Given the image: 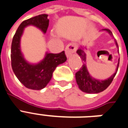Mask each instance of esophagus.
Segmentation results:
<instances>
[{"label":"esophagus","instance_id":"esophagus-1","mask_svg":"<svg viewBox=\"0 0 128 128\" xmlns=\"http://www.w3.org/2000/svg\"><path fill=\"white\" fill-rule=\"evenodd\" d=\"M76 45L74 43H70L68 45L66 46L65 51H66V56L69 57L70 56H71L72 54L76 52Z\"/></svg>","mask_w":128,"mask_h":128}]
</instances>
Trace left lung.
Listing matches in <instances>:
<instances>
[{
	"label": "left lung",
	"instance_id": "left-lung-1",
	"mask_svg": "<svg viewBox=\"0 0 128 128\" xmlns=\"http://www.w3.org/2000/svg\"><path fill=\"white\" fill-rule=\"evenodd\" d=\"M102 31H106L107 32H108L111 36H113L112 32L108 29H103ZM114 42L116 47L118 48L117 42L115 39ZM76 53L80 56V58L83 62V65L81 67V68H80V70L75 74L76 80L77 85L78 86L79 89L81 91L84 92L86 93H88V94H96V93H99L100 92L105 90L111 84L115 75L117 72L118 66H119V59H118V62L117 67H116L114 74H112L108 79L100 80L92 77L88 72V70L87 69V66H86V54L84 50V48L82 47L79 48L76 51Z\"/></svg>",
	"mask_w": 128,
	"mask_h": 128
}]
</instances>
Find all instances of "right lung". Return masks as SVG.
I'll list each match as a JSON object with an SVG mask.
<instances>
[{
	"instance_id": "add662e5",
	"label": "right lung",
	"mask_w": 128,
	"mask_h": 128,
	"mask_svg": "<svg viewBox=\"0 0 128 128\" xmlns=\"http://www.w3.org/2000/svg\"><path fill=\"white\" fill-rule=\"evenodd\" d=\"M48 14H40L25 20L19 25L12 39L11 48L12 68L19 81L27 88L40 90L50 81L57 66L66 62L65 52L58 54L46 53L45 58L37 64H31L23 57L20 50V38L24 28L29 25L36 27L44 34L49 26Z\"/></svg>"
}]
</instances>
